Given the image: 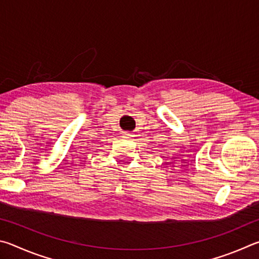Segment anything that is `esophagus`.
Listing matches in <instances>:
<instances>
[{
  "mask_svg": "<svg viewBox=\"0 0 259 259\" xmlns=\"http://www.w3.org/2000/svg\"><path fill=\"white\" fill-rule=\"evenodd\" d=\"M123 138H125V139H133L134 138V135L130 134V133H123Z\"/></svg>",
  "mask_w": 259,
  "mask_h": 259,
  "instance_id": "obj_1",
  "label": "esophagus"
}]
</instances>
